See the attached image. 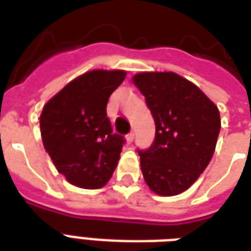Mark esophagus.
Returning a JSON list of instances; mask_svg holds the SVG:
<instances>
[{
  "instance_id": "esophagus-1",
  "label": "esophagus",
  "mask_w": 251,
  "mask_h": 251,
  "mask_svg": "<svg viewBox=\"0 0 251 251\" xmlns=\"http://www.w3.org/2000/svg\"><path fill=\"white\" fill-rule=\"evenodd\" d=\"M133 141H134V133L131 131V133H129V134L126 136V142H127V144H131Z\"/></svg>"
}]
</instances>
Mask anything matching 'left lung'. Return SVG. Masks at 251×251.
Returning <instances> with one entry per match:
<instances>
[{"mask_svg":"<svg viewBox=\"0 0 251 251\" xmlns=\"http://www.w3.org/2000/svg\"><path fill=\"white\" fill-rule=\"evenodd\" d=\"M133 83L145 97L156 125L148 151H138L145 183L160 196L188 189L215 152L221 130L216 104L175 72H138Z\"/></svg>","mask_w":251,"mask_h":251,"instance_id":"obj_1","label":"left lung"}]
</instances>
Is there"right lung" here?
<instances>
[{
    "instance_id": "right-lung-1",
    "label": "right lung",
    "mask_w": 251,
    "mask_h": 251,
    "mask_svg": "<svg viewBox=\"0 0 251 251\" xmlns=\"http://www.w3.org/2000/svg\"><path fill=\"white\" fill-rule=\"evenodd\" d=\"M125 76L122 70L84 72L44 104L43 145L70 184L98 189L114 174L125 140L111 130L106 106Z\"/></svg>"
}]
</instances>
